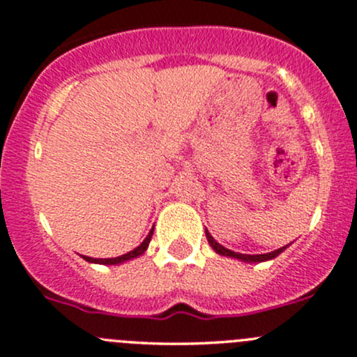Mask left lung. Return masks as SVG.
Segmentation results:
<instances>
[{"mask_svg":"<svg viewBox=\"0 0 357 357\" xmlns=\"http://www.w3.org/2000/svg\"><path fill=\"white\" fill-rule=\"evenodd\" d=\"M206 238H208L210 245L213 248L215 252H218L220 256H229V257H236V259H241V261H248V262H261V261H268V259H274L276 256H280L281 252H283L284 249H287V245L284 248H280L276 250H273V252H268V254H252V256H249V254H238V252H234V250H229L225 249L223 245L218 244L217 241H215L213 237L210 236L208 232H206Z\"/></svg>","mask_w":357,"mask_h":357,"instance_id":"1","label":"left lung"}]
</instances>
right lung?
I'll use <instances>...</instances> for the list:
<instances>
[{"instance_id":"right-lung-1","label":"right lung","mask_w":357,"mask_h":357,"mask_svg":"<svg viewBox=\"0 0 357 357\" xmlns=\"http://www.w3.org/2000/svg\"><path fill=\"white\" fill-rule=\"evenodd\" d=\"M152 232H154V229L149 232V236L144 238L142 244L139 245V248H135L134 250H130V252L123 254V256H119V257H109V259H96V257H88L84 256V259L88 262H98V264H119V262H123V261H128V259H134V257L140 256V254L146 252V249L149 248V242H151L152 238Z\"/></svg>"}]
</instances>
